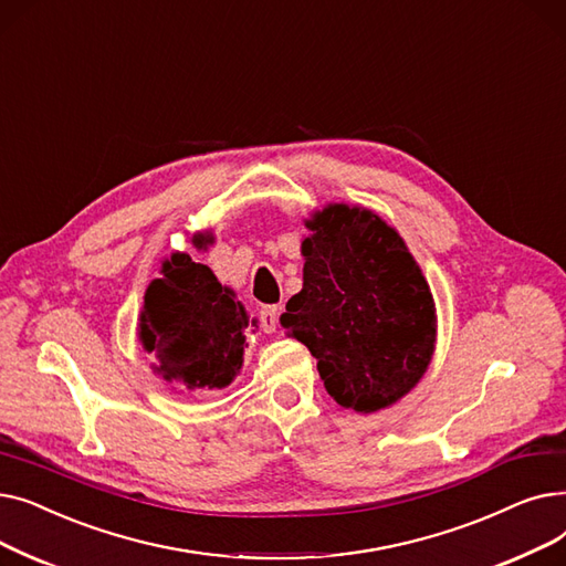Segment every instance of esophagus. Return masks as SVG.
Listing matches in <instances>:
<instances>
[{"label": "esophagus", "mask_w": 566, "mask_h": 566, "mask_svg": "<svg viewBox=\"0 0 566 566\" xmlns=\"http://www.w3.org/2000/svg\"><path fill=\"white\" fill-rule=\"evenodd\" d=\"M260 325H262L264 334H274L279 327V306H262Z\"/></svg>", "instance_id": "1"}]
</instances>
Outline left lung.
<instances>
[{"instance_id":"obj_1","label":"left lung","mask_w":566,"mask_h":566,"mask_svg":"<svg viewBox=\"0 0 566 566\" xmlns=\"http://www.w3.org/2000/svg\"><path fill=\"white\" fill-rule=\"evenodd\" d=\"M306 228L304 287L281 325L311 349L340 408H389L433 359V294L406 241L370 209L327 205Z\"/></svg>"}]
</instances>
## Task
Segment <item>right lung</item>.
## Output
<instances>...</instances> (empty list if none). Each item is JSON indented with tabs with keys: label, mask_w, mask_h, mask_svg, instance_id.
Masks as SVG:
<instances>
[{
	"label": "right lung",
	"mask_w": 566,
	"mask_h": 566,
	"mask_svg": "<svg viewBox=\"0 0 566 566\" xmlns=\"http://www.w3.org/2000/svg\"><path fill=\"white\" fill-rule=\"evenodd\" d=\"M198 247L211 234H198ZM255 325V319L251 322ZM249 315L207 264L172 253L145 292L138 336L154 370L188 391L228 387L244 364Z\"/></svg>",
	"instance_id": "obj_1"
}]
</instances>
